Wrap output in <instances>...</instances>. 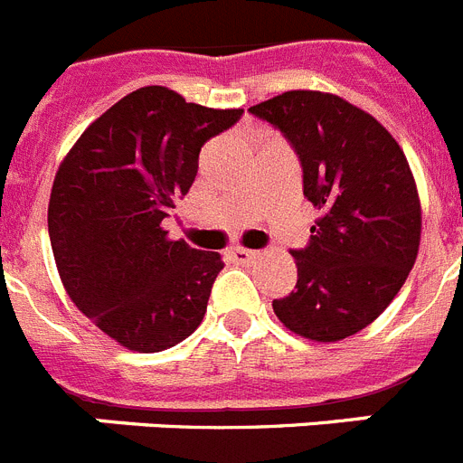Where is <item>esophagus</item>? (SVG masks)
<instances>
[{
    "mask_svg": "<svg viewBox=\"0 0 463 463\" xmlns=\"http://www.w3.org/2000/svg\"><path fill=\"white\" fill-rule=\"evenodd\" d=\"M258 252L248 250V248H234V250H229V258L234 260L236 264H250L255 260Z\"/></svg>",
    "mask_w": 463,
    "mask_h": 463,
    "instance_id": "obj_1",
    "label": "esophagus"
}]
</instances>
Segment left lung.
Instances as JSON below:
<instances>
[{"label":"left lung","mask_w":463,"mask_h":463,"mask_svg":"<svg viewBox=\"0 0 463 463\" xmlns=\"http://www.w3.org/2000/svg\"><path fill=\"white\" fill-rule=\"evenodd\" d=\"M298 152L304 196L321 211L298 283L274 314L298 337L339 342L396 298L421 241V201L396 137L373 114L323 90H286L252 105Z\"/></svg>","instance_id":"obj_1"}]
</instances>
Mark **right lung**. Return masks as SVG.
<instances>
[{
    "label": "right lung",
    "mask_w": 463,
    "mask_h": 463,
    "mask_svg": "<svg viewBox=\"0 0 463 463\" xmlns=\"http://www.w3.org/2000/svg\"><path fill=\"white\" fill-rule=\"evenodd\" d=\"M241 114L142 86L100 114L58 165L49 199L55 267L74 307L118 346L156 354L203 321L222 258L168 239L161 222L192 187L203 142Z\"/></svg>",
    "instance_id": "add662e5"
}]
</instances>
